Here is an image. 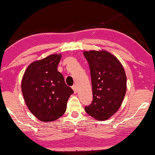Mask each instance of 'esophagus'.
<instances>
[{"instance_id":"obj_1","label":"esophagus","mask_w":155,"mask_h":155,"mask_svg":"<svg viewBox=\"0 0 155 155\" xmlns=\"http://www.w3.org/2000/svg\"><path fill=\"white\" fill-rule=\"evenodd\" d=\"M72 88H73V90H74V93H76V92H78V88H77L76 84H74V85H73Z\"/></svg>"}]
</instances>
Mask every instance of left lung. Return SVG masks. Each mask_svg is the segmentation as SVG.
Here are the masks:
<instances>
[{
    "instance_id": "8db88e82",
    "label": "left lung",
    "mask_w": 155,
    "mask_h": 155,
    "mask_svg": "<svg viewBox=\"0 0 155 155\" xmlns=\"http://www.w3.org/2000/svg\"><path fill=\"white\" fill-rule=\"evenodd\" d=\"M90 69L93 100L84 107L94 118L104 121L120 108L126 93V74L118 59L105 50L83 52Z\"/></svg>"
}]
</instances>
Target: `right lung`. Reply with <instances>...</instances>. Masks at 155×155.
I'll list each match as a JSON object with an SVG mask.
<instances>
[{
    "instance_id": "1",
    "label": "right lung",
    "mask_w": 155,
    "mask_h": 155,
    "mask_svg": "<svg viewBox=\"0 0 155 155\" xmlns=\"http://www.w3.org/2000/svg\"><path fill=\"white\" fill-rule=\"evenodd\" d=\"M60 54H52L30 63L22 77L21 88L30 111L41 121H53L66 111L74 93L57 71Z\"/></svg>"
}]
</instances>
